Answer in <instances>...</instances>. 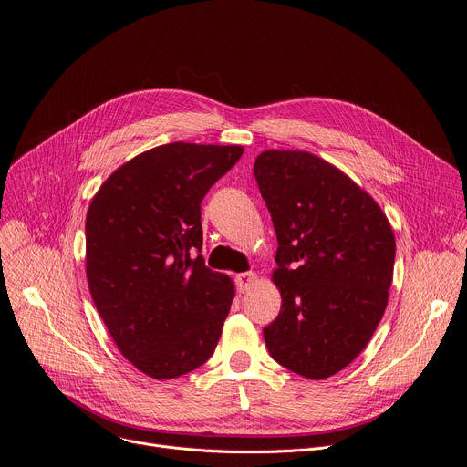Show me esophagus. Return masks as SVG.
<instances>
[{"label": "esophagus", "instance_id": "obj_1", "mask_svg": "<svg viewBox=\"0 0 467 467\" xmlns=\"http://www.w3.org/2000/svg\"><path fill=\"white\" fill-rule=\"evenodd\" d=\"M256 282V275L253 271H246V273H239L235 276V288L239 294H244L250 285Z\"/></svg>", "mask_w": 467, "mask_h": 467}]
</instances>
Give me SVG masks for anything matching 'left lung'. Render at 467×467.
<instances>
[{"mask_svg": "<svg viewBox=\"0 0 467 467\" xmlns=\"http://www.w3.org/2000/svg\"><path fill=\"white\" fill-rule=\"evenodd\" d=\"M254 177L276 234L282 306L264 327L278 365L324 379L365 349L389 301L392 228L351 179L312 153L269 150Z\"/></svg>", "mask_w": 467, "mask_h": 467, "instance_id": "1", "label": "left lung"}]
</instances>
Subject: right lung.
Wrapping results in <instances>:
<instances>
[{
	"mask_svg": "<svg viewBox=\"0 0 467 467\" xmlns=\"http://www.w3.org/2000/svg\"><path fill=\"white\" fill-rule=\"evenodd\" d=\"M241 146L173 141L118 168L86 217V273L97 312L140 372L171 379L202 367L235 290L205 267L200 203Z\"/></svg>",
	"mask_w": 467,
	"mask_h": 467,
	"instance_id": "obj_1",
	"label": "right lung"
}]
</instances>
